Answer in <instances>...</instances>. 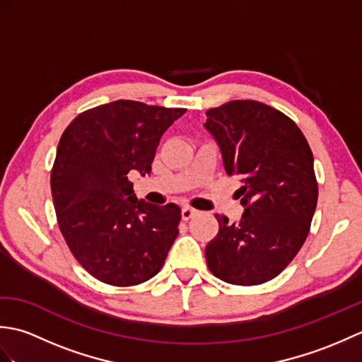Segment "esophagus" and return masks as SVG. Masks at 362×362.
I'll use <instances>...</instances> for the list:
<instances>
[{
  "label": "esophagus",
  "mask_w": 362,
  "mask_h": 362,
  "mask_svg": "<svg viewBox=\"0 0 362 362\" xmlns=\"http://www.w3.org/2000/svg\"><path fill=\"white\" fill-rule=\"evenodd\" d=\"M196 213H197L196 210L189 209V206H185V209H182V219H183V221H188V219L193 218Z\"/></svg>",
  "instance_id": "34e87169"
}]
</instances>
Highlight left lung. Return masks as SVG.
<instances>
[{"instance_id":"8db88e82","label":"left lung","mask_w":362,"mask_h":362,"mask_svg":"<svg viewBox=\"0 0 362 362\" xmlns=\"http://www.w3.org/2000/svg\"><path fill=\"white\" fill-rule=\"evenodd\" d=\"M204 127L218 143L244 213L238 222L216 214L219 232L205 258L222 281L253 286L275 279L302 247L317 205L314 158L302 130L258 101L210 109Z\"/></svg>"}]
</instances>
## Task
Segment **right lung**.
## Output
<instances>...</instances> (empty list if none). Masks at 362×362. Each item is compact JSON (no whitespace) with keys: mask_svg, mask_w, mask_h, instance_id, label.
<instances>
[{"mask_svg":"<svg viewBox=\"0 0 362 362\" xmlns=\"http://www.w3.org/2000/svg\"><path fill=\"white\" fill-rule=\"evenodd\" d=\"M185 112L119 99L65 129L51 171L54 209L68 247L95 279L134 286L163 266L180 209L136 199L129 174L151 173L161 135Z\"/></svg>","mask_w":362,"mask_h":362,"instance_id":"obj_1","label":"right lung"}]
</instances>
